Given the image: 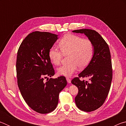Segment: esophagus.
<instances>
[{"mask_svg":"<svg viewBox=\"0 0 126 126\" xmlns=\"http://www.w3.org/2000/svg\"><path fill=\"white\" fill-rule=\"evenodd\" d=\"M66 79H67V82L68 83H71V79L69 78H66Z\"/></svg>","mask_w":126,"mask_h":126,"instance_id":"esophagus-1","label":"esophagus"}]
</instances>
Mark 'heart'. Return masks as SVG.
<instances>
[{
    "label": "heart",
    "mask_w": 126,
    "mask_h": 126,
    "mask_svg": "<svg viewBox=\"0 0 126 126\" xmlns=\"http://www.w3.org/2000/svg\"><path fill=\"white\" fill-rule=\"evenodd\" d=\"M61 50L52 47L48 56L53 64L58 65L62 59V54L67 55L68 62L57 69L58 74L71 77L79 67L83 69L90 63L94 54V45L90 39L82 38L73 34H67L62 38L58 43Z\"/></svg>",
    "instance_id": "b5f03b06"
}]
</instances>
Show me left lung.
Listing matches in <instances>:
<instances>
[{
	"instance_id": "1",
	"label": "left lung",
	"mask_w": 126,
	"mask_h": 126,
	"mask_svg": "<svg viewBox=\"0 0 126 126\" xmlns=\"http://www.w3.org/2000/svg\"><path fill=\"white\" fill-rule=\"evenodd\" d=\"M84 34L94 45V54L87 67L71 83L78 88L75 102L79 109L92 112L102 106L109 93L112 79V62L109 47L99 34L94 30L82 29L72 31ZM88 77L90 81H80Z\"/></svg>"
}]
</instances>
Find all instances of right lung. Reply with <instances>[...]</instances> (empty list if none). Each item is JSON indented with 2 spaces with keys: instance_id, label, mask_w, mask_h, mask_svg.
Masks as SVG:
<instances>
[{
  "instance_id": "1",
  "label": "right lung",
  "mask_w": 126,
  "mask_h": 126,
  "mask_svg": "<svg viewBox=\"0 0 126 126\" xmlns=\"http://www.w3.org/2000/svg\"><path fill=\"white\" fill-rule=\"evenodd\" d=\"M58 36L33 32L23 40L17 53L16 76L21 94L28 105L39 113H48L56 108L59 93L67 84L64 76L44 80L55 74L48 52Z\"/></svg>"
}]
</instances>
